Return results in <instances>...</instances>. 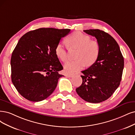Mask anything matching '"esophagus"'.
<instances>
[{"label":"esophagus","instance_id":"34e87169","mask_svg":"<svg viewBox=\"0 0 135 135\" xmlns=\"http://www.w3.org/2000/svg\"><path fill=\"white\" fill-rule=\"evenodd\" d=\"M74 76V74H66L67 77H72Z\"/></svg>","mask_w":135,"mask_h":135}]
</instances>
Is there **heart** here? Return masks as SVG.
Wrapping results in <instances>:
<instances>
[{
    "mask_svg": "<svg viewBox=\"0 0 135 135\" xmlns=\"http://www.w3.org/2000/svg\"><path fill=\"white\" fill-rule=\"evenodd\" d=\"M69 48L78 49L77 60L70 61L64 65V70L67 73H72L83 69L86 65L91 66L98 58L100 53L99 43L91 41V37L82 33L77 32L72 33L67 39ZM57 56L63 62L68 59L67 48L63 42L58 43L55 48Z\"/></svg>",
    "mask_w": 135,
    "mask_h": 135,
    "instance_id": "obj_1",
    "label": "heart"
}]
</instances>
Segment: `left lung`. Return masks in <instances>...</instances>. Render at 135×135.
I'll use <instances>...</instances> for the list:
<instances>
[{"label":"left lung","mask_w":135,"mask_h":135,"mask_svg":"<svg viewBox=\"0 0 135 135\" xmlns=\"http://www.w3.org/2000/svg\"><path fill=\"white\" fill-rule=\"evenodd\" d=\"M83 31L97 39L100 53L97 61L82 71V83L76 90L84 101L100 103L110 97L118 87L124 59L118 43L109 34L99 29Z\"/></svg>","instance_id":"obj_1"}]
</instances>
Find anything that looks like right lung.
I'll use <instances>...</instances> for the list:
<instances>
[{"instance_id": "1", "label": "right lung", "mask_w": 135, "mask_h": 135, "mask_svg": "<svg viewBox=\"0 0 135 135\" xmlns=\"http://www.w3.org/2000/svg\"><path fill=\"white\" fill-rule=\"evenodd\" d=\"M70 32L69 29L42 28L20 38L12 54L11 78L23 97L41 101L55 90L59 78L63 76L58 73L63 68L55 48Z\"/></svg>"}]
</instances>
